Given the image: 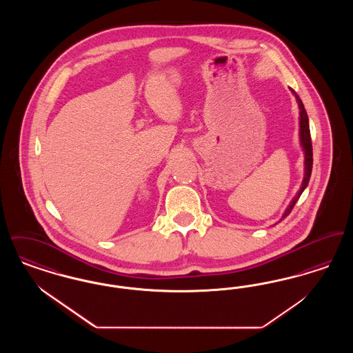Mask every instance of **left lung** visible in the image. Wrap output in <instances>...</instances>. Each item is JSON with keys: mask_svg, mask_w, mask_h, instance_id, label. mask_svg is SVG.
I'll list each match as a JSON object with an SVG mask.
<instances>
[{"mask_svg": "<svg viewBox=\"0 0 353 353\" xmlns=\"http://www.w3.org/2000/svg\"><path fill=\"white\" fill-rule=\"evenodd\" d=\"M291 91H292V94L296 97V101H298V104H299V110H301V141H302L303 150H304V154H305V160H304V165H305V168H304V179H303L302 188L299 189L298 194L294 197V200L291 201L290 206L287 208V210H285V214H283V219L287 217V216L291 213V210L294 209L295 203H296V201L299 200V197H301L303 190H304V189H305V186L308 185L310 177H311V172H312V161H314V159H312V141H311V134H310L308 117H307L305 108H304V105H303V103L302 101H301V98H299V95H298L292 88H291Z\"/></svg>", "mask_w": 353, "mask_h": 353, "instance_id": "1", "label": "left lung"}]
</instances>
